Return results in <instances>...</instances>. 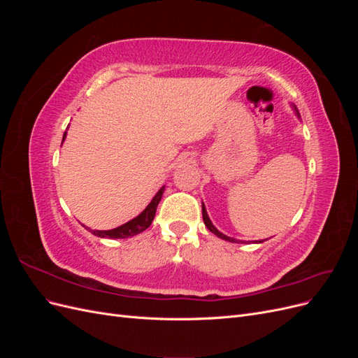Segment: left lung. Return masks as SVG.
Segmentation results:
<instances>
[{"mask_svg": "<svg viewBox=\"0 0 358 358\" xmlns=\"http://www.w3.org/2000/svg\"><path fill=\"white\" fill-rule=\"evenodd\" d=\"M294 109H296V106H294ZM296 113H297V116L300 117V115H299V110L296 109ZM201 212H203V221H204V225L208 227L209 229V231H212L213 234H216L218 237H221V239H224V241H227V242H233V243H239V241H236V239H233V237H229V236H225L224 233H221L220 230H216L215 229V225L212 224V221L209 220V216H208V212H206V208H204V204L201 203ZM267 241V239H266ZM262 242H264V241H259V242H257V243H262Z\"/></svg>", "mask_w": 358, "mask_h": 358, "instance_id": "8db88e82", "label": "left lung"}]
</instances>
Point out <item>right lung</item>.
I'll return each mask as SVG.
<instances>
[{
  "instance_id": "add662e5",
  "label": "right lung",
  "mask_w": 358,
  "mask_h": 358,
  "mask_svg": "<svg viewBox=\"0 0 358 358\" xmlns=\"http://www.w3.org/2000/svg\"><path fill=\"white\" fill-rule=\"evenodd\" d=\"M66 134L67 133H64L62 142H64V138H66ZM162 192H164V187H162L155 194V197L146 206V209L138 216H136V218H133L131 221L122 224L121 227H116V229H113V230H90V231L99 237H107V239H127V237H131V236H136L138 233L145 231L154 221L157 206L162 197ZM86 229H88V227H86Z\"/></svg>"
}]
</instances>
